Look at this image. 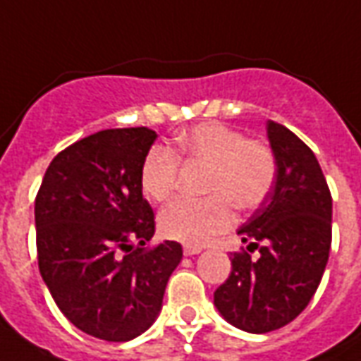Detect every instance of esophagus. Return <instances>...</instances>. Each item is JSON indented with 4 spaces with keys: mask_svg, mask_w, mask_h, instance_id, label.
Returning a JSON list of instances; mask_svg holds the SVG:
<instances>
[{
    "mask_svg": "<svg viewBox=\"0 0 361 361\" xmlns=\"http://www.w3.org/2000/svg\"><path fill=\"white\" fill-rule=\"evenodd\" d=\"M184 256H196V254H200L202 252V248H198V246H184Z\"/></svg>",
    "mask_w": 361,
    "mask_h": 361,
    "instance_id": "obj_1",
    "label": "esophagus"
}]
</instances>
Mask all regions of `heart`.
Segmentation results:
<instances>
[{
	"mask_svg": "<svg viewBox=\"0 0 361 361\" xmlns=\"http://www.w3.org/2000/svg\"><path fill=\"white\" fill-rule=\"evenodd\" d=\"M177 154L188 161L209 165L206 200L177 198L159 213L163 235L186 246H202L227 231L233 207H257L273 188L277 161L269 146L244 140L238 130L221 123H202L175 138ZM178 177V159L169 148L155 146L142 161L140 184L149 200L169 198Z\"/></svg>",
	"mask_w": 361,
	"mask_h": 361,
	"instance_id": "b5f03b06",
	"label": "heart"
}]
</instances>
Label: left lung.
<instances>
[{"instance_id": "obj_1", "label": "left lung", "mask_w": 361, "mask_h": 361, "mask_svg": "<svg viewBox=\"0 0 361 361\" xmlns=\"http://www.w3.org/2000/svg\"><path fill=\"white\" fill-rule=\"evenodd\" d=\"M277 175L267 198L240 228L246 248L213 294L225 321L246 333H269L296 319L314 298L331 250L333 198L317 157L298 136L267 121Z\"/></svg>"}]
</instances>
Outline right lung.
<instances>
[{
    "label": "right lung",
    "instance_id": "right-lung-1",
    "mask_svg": "<svg viewBox=\"0 0 361 361\" xmlns=\"http://www.w3.org/2000/svg\"><path fill=\"white\" fill-rule=\"evenodd\" d=\"M157 138L146 126L109 128L49 163L34 204L38 267L63 315L86 335L133 341L161 312L183 246L154 236L140 171Z\"/></svg>",
    "mask_w": 361,
    "mask_h": 361
}]
</instances>
